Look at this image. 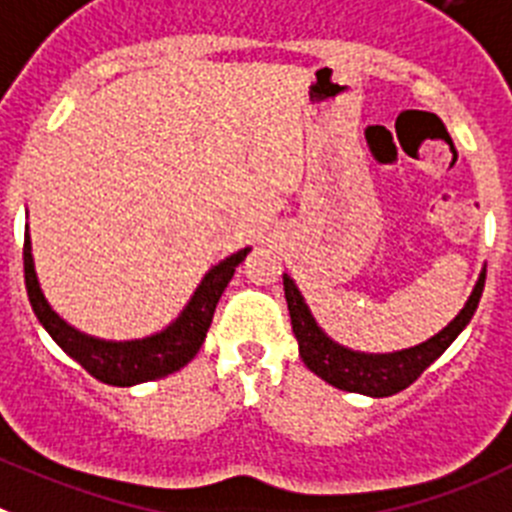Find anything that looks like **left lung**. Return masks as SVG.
Wrapping results in <instances>:
<instances>
[{
	"instance_id": "left-lung-1",
	"label": "left lung",
	"mask_w": 512,
	"mask_h": 512,
	"mask_svg": "<svg viewBox=\"0 0 512 512\" xmlns=\"http://www.w3.org/2000/svg\"><path fill=\"white\" fill-rule=\"evenodd\" d=\"M485 273L487 267L482 265L480 278L474 283L467 303L439 334H434L421 344H413L408 349H395V352H359V349L334 342L321 329L319 321L313 319L311 308H308L306 298L298 290L296 280L290 278L288 273H283L285 301H288L293 334L298 339V354H301V359L313 375H319L321 380L339 390L370 395V398H388V395L400 393L431 362H436L446 352V347L467 329L474 311H477V303L482 298Z\"/></svg>"
}]
</instances>
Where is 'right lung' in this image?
<instances>
[{
	"label": "right lung",
	"mask_w": 512,
	"mask_h": 512,
	"mask_svg": "<svg viewBox=\"0 0 512 512\" xmlns=\"http://www.w3.org/2000/svg\"><path fill=\"white\" fill-rule=\"evenodd\" d=\"M250 250L252 247H245V250L234 252V255L224 257L222 262L211 265L209 273L201 278V283L196 285L193 296L188 298L176 319L160 331L142 336V339H101V336L86 334V331L68 324L61 313L50 306L43 293L38 270H35V257H32L30 227H25L22 260H25V285L30 306L38 316L40 326L53 336V342L96 380L117 385V388H132L140 382L168 377L170 372L181 370L196 357L206 339L211 319H214L216 303L232 280L237 265L250 255Z\"/></svg>",
	"instance_id": "right-lung-1"
}]
</instances>
